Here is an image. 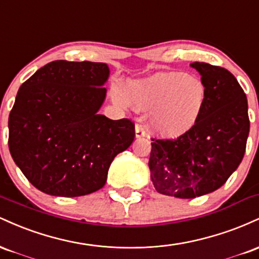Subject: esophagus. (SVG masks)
Returning <instances> with one entry per match:
<instances>
[{
	"mask_svg": "<svg viewBox=\"0 0 259 259\" xmlns=\"http://www.w3.org/2000/svg\"><path fill=\"white\" fill-rule=\"evenodd\" d=\"M135 136H136V139H140V138H144V136H146V132H145L144 126H142L141 124H136V125H135Z\"/></svg>",
	"mask_w": 259,
	"mask_h": 259,
	"instance_id": "1",
	"label": "esophagus"
}]
</instances>
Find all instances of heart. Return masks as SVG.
I'll return each instance as SVG.
<instances>
[{
	"label": "heart",
	"mask_w": 259,
	"mask_h": 259,
	"mask_svg": "<svg viewBox=\"0 0 259 259\" xmlns=\"http://www.w3.org/2000/svg\"><path fill=\"white\" fill-rule=\"evenodd\" d=\"M113 99L126 107L150 112L151 129L164 138H177L196 125L207 103V86L197 76L184 73H157L126 85L125 92L113 89Z\"/></svg>",
	"instance_id": "1"
}]
</instances>
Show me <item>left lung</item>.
<instances>
[{
  "instance_id": "left-lung-1",
  "label": "left lung",
  "mask_w": 259,
  "mask_h": 259,
  "mask_svg": "<svg viewBox=\"0 0 259 259\" xmlns=\"http://www.w3.org/2000/svg\"><path fill=\"white\" fill-rule=\"evenodd\" d=\"M201 74L208 96L196 125L177 139H151L148 167L162 195L195 198L227 183L243 158L249 133L247 99L225 68L191 64Z\"/></svg>"
}]
</instances>
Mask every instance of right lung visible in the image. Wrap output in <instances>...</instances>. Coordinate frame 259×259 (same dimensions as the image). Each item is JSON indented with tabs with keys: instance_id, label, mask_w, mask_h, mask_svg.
<instances>
[{
	"instance_id": "obj_1",
	"label": "right lung",
	"mask_w": 259,
	"mask_h": 259,
	"mask_svg": "<svg viewBox=\"0 0 259 259\" xmlns=\"http://www.w3.org/2000/svg\"><path fill=\"white\" fill-rule=\"evenodd\" d=\"M108 65L53 61L23 82L8 119L12 158L40 191L78 197L105 186L109 165L135 138V124L97 114Z\"/></svg>"
}]
</instances>
